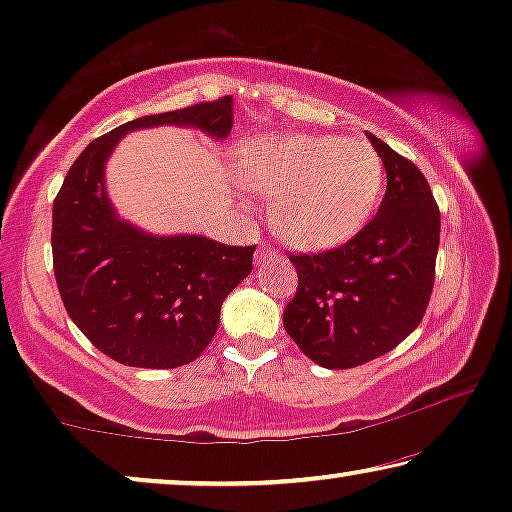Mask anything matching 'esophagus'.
I'll use <instances>...</instances> for the list:
<instances>
[{
  "instance_id": "1",
  "label": "esophagus",
  "mask_w": 512,
  "mask_h": 512,
  "mask_svg": "<svg viewBox=\"0 0 512 512\" xmlns=\"http://www.w3.org/2000/svg\"><path fill=\"white\" fill-rule=\"evenodd\" d=\"M277 256H279V254H277L275 249H270L268 244H263V247H258L254 261H256V263H265V261H272V258H277Z\"/></svg>"
}]
</instances>
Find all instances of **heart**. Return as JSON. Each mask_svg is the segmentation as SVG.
<instances>
[{
  "label": "heart",
  "mask_w": 512,
  "mask_h": 512,
  "mask_svg": "<svg viewBox=\"0 0 512 512\" xmlns=\"http://www.w3.org/2000/svg\"><path fill=\"white\" fill-rule=\"evenodd\" d=\"M240 179L272 200L270 223L279 237L300 249H331L366 226L384 167L361 139L275 135L244 151Z\"/></svg>",
  "instance_id": "1"
}]
</instances>
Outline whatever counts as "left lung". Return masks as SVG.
<instances>
[{
	"label": "left lung",
	"instance_id": "8db88e82",
	"mask_svg": "<svg viewBox=\"0 0 512 512\" xmlns=\"http://www.w3.org/2000/svg\"><path fill=\"white\" fill-rule=\"evenodd\" d=\"M387 170L377 214L340 247L289 254L296 296L284 310L291 340L321 368H356L387 354L422 321L436 282L440 212L412 160L368 135Z\"/></svg>",
	"mask_w": 512,
	"mask_h": 512
}]
</instances>
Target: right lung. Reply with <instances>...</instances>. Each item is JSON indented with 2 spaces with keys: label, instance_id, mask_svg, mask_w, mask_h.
Segmentation results:
<instances>
[{
  "label": "right lung",
  "instance_id": "1",
  "mask_svg": "<svg viewBox=\"0 0 512 512\" xmlns=\"http://www.w3.org/2000/svg\"><path fill=\"white\" fill-rule=\"evenodd\" d=\"M191 125L223 139L233 97L142 116L90 142L53 202V270L79 331L123 366L179 368L205 352L221 303L251 272L254 247L202 235L160 237L121 221L104 188V163L125 132Z\"/></svg>",
  "mask_w": 512,
  "mask_h": 512
}]
</instances>
